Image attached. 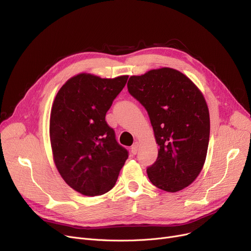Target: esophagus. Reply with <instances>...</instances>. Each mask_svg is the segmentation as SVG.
I'll return each mask as SVG.
<instances>
[{
    "label": "esophagus",
    "mask_w": 251,
    "mask_h": 251,
    "mask_svg": "<svg viewBox=\"0 0 251 251\" xmlns=\"http://www.w3.org/2000/svg\"><path fill=\"white\" fill-rule=\"evenodd\" d=\"M138 149H139V144L136 142L135 144H133V146H132V148H131V152H132V154H137V152H138Z\"/></svg>",
    "instance_id": "obj_1"
}]
</instances>
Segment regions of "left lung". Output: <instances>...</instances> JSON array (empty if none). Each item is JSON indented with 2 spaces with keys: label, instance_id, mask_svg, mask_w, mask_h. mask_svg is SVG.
I'll return each mask as SVG.
<instances>
[{
  "label": "left lung",
  "instance_id": "obj_1",
  "mask_svg": "<svg viewBox=\"0 0 251 251\" xmlns=\"http://www.w3.org/2000/svg\"><path fill=\"white\" fill-rule=\"evenodd\" d=\"M127 91L146 109L159 147L155 163L147 168L150 181L170 193L192 184L209 144L210 117L203 94L171 68L131 76Z\"/></svg>",
  "mask_w": 251,
  "mask_h": 251
}]
</instances>
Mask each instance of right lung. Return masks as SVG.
Segmentation results:
<instances>
[{
	"mask_svg": "<svg viewBox=\"0 0 251 251\" xmlns=\"http://www.w3.org/2000/svg\"><path fill=\"white\" fill-rule=\"evenodd\" d=\"M127 78L78 74L54 99L49 126L54 163L66 183L84 196L109 192L128 157L105 120Z\"/></svg>",
	"mask_w": 251,
	"mask_h": 251,
	"instance_id": "add662e5",
	"label": "right lung"
}]
</instances>
